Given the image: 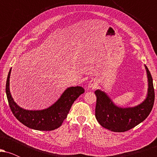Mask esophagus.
<instances>
[{"label":"esophagus","instance_id":"obj_1","mask_svg":"<svg viewBox=\"0 0 157 157\" xmlns=\"http://www.w3.org/2000/svg\"><path fill=\"white\" fill-rule=\"evenodd\" d=\"M97 84L96 81H95V80H91L89 82L88 87H89V89H95V88L97 87Z\"/></svg>","mask_w":157,"mask_h":157}]
</instances>
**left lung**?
Wrapping results in <instances>:
<instances>
[{
  "label": "left lung",
  "instance_id": "obj_1",
  "mask_svg": "<svg viewBox=\"0 0 157 157\" xmlns=\"http://www.w3.org/2000/svg\"><path fill=\"white\" fill-rule=\"evenodd\" d=\"M145 68L148 81L147 97L141 104L135 107H118L104 91H95L97 96L95 117L102 127L113 132H125L141 123L150 114L154 106L155 94L152 77L147 66Z\"/></svg>",
  "mask_w": 157,
  "mask_h": 157
}]
</instances>
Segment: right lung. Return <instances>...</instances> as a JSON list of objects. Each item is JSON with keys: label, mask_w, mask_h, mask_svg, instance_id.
<instances>
[{"label": "right lung", "mask_w": 157, "mask_h": 157, "mask_svg": "<svg viewBox=\"0 0 157 157\" xmlns=\"http://www.w3.org/2000/svg\"><path fill=\"white\" fill-rule=\"evenodd\" d=\"M10 74L11 69L7 77L6 93L11 111L18 121L34 130L53 131L60 127L65 119L67 117L74 102L85 92V89L81 86L70 87L63 93L55 103L48 109L40 111L23 109L15 103L10 94Z\"/></svg>", "instance_id": "add662e5"}]
</instances>
